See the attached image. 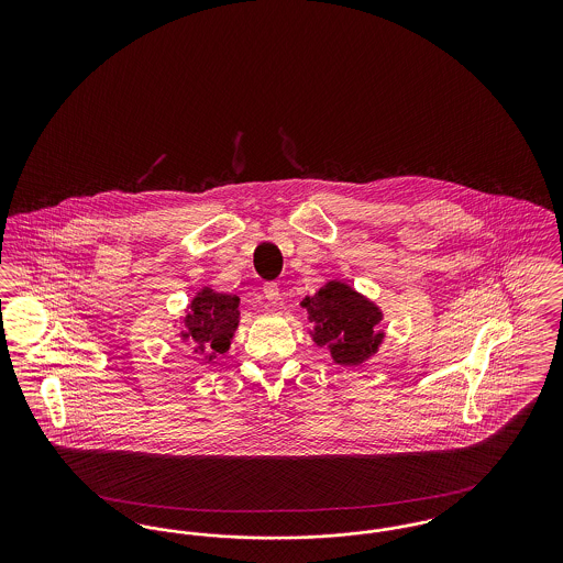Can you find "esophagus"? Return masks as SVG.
Here are the masks:
<instances>
[{"label":"esophagus","mask_w":563,"mask_h":563,"mask_svg":"<svg viewBox=\"0 0 563 563\" xmlns=\"http://www.w3.org/2000/svg\"><path fill=\"white\" fill-rule=\"evenodd\" d=\"M264 295H266L269 303H276L280 299V287L276 283H266L264 285Z\"/></svg>","instance_id":"1"}]
</instances>
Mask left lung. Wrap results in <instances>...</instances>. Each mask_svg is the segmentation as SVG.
Instances as JSON below:
<instances>
[{
	"label": "left lung",
	"mask_w": 563,
	"mask_h": 563,
	"mask_svg": "<svg viewBox=\"0 0 563 563\" xmlns=\"http://www.w3.org/2000/svg\"><path fill=\"white\" fill-rule=\"evenodd\" d=\"M303 308L319 324L314 342L329 346L335 363L356 365L382 340V333L375 331V324L382 321L379 310L342 283H329L314 297H306Z\"/></svg>",
	"instance_id": "8db88e82"
}]
</instances>
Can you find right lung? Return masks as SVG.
I'll use <instances>...</instances> for the list:
<instances>
[{"label": "right lung", "mask_w": 563, "mask_h": 563, "mask_svg": "<svg viewBox=\"0 0 563 563\" xmlns=\"http://www.w3.org/2000/svg\"><path fill=\"white\" fill-rule=\"evenodd\" d=\"M239 303L236 295L202 291L191 301L179 340L194 352L223 354L239 324Z\"/></svg>", "instance_id": "1"}]
</instances>
